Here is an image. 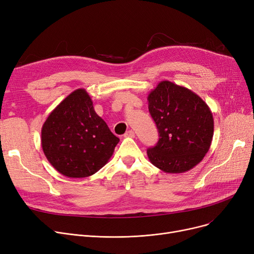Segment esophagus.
Wrapping results in <instances>:
<instances>
[{"label":"esophagus","instance_id":"obj_1","mask_svg":"<svg viewBox=\"0 0 254 254\" xmlns=\"http://www.w3.org/2000/svg\"><path fill=\"white\" fill-rule=\"evenodd\" d=\"M125 137H126V138H134V137H135L134 130H131V129L127 130V131L126 132V134H125Z\"/></svg>","mask_w":254,"mask_h":254}]
</instances>
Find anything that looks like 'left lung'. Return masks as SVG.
Returning <instances> with one entry per match:
<instances>
[{"instance_id":"obj_1","label":"left lung","mask_w":254,"mask_h":254,"mask_svg":"<svg viewBox=\"0 0 254 254\" xmlns=\"http://www.w3.org/2000/svg\"><path fill=\"white\" fill-rule=\"evenodd\" d=\"M147 100L159 135L147 150L150 163L171 174L191 170L212 142L214 120L208 105L190 89L168 80L159 82Z\"/></svg>"}]
</instances>
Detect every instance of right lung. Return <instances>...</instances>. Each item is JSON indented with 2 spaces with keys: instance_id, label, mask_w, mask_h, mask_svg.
Masks as SVG:
<instances>
[{
  "instance_id": "add662e5",
  "label": "right lung",
  "mask_w": 254,
  "mask_h": 254,
  "mask_svg": "<svg viewBox=\"0 0 254 254\" xmlns=\"http://www.w3.org/2000/svg\"><path fill=\"white\" fill-rule=\"evenodd\" d=\"M119 139L96 113L84 88L71 92L52 112L41 129L43 152L64 176L84 178L109 162Z\"/></svg>"
}]
</instances>
